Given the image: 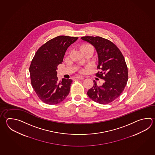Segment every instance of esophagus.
I'll list each match as a JSON object with an SVG mask.
<instances>
[{
  "label": "esophagus",
  "mask_w": 155,
  "mask_h": 155,
  "mask_svg": "<svg viewBox=\"0 0 155 155\" xmlns=\"http://www.w3.org/2000/svg\"><path fill=\"white\" fill-rule=\"evenodd\" d=\"M75 78L77 79H84V77H83L82 76H78V77H76Z\"/></svg>",
  "instance_id": "1"
}]
</instances>
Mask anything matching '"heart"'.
<instances>
[{
  "label": "heart",
  "mask_w": 155,
  "mask_h": 155,
  "mask_svg": "<svg viewBox=\"0 0 155 155\" xmlns=\"http://www.w3.org/2000/svg\"><path fill=\"white\" fill-rule=\"evenodd\" d=\"M93 48L92 46L91 45L89 44H83L81 46V51L84 50V49H86V48ZM85 72V70H83L82 71V72L83 73Z\"/></svg>",
  "instance_id": "heart-1"
}]
</instances>
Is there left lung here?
Here are the masks:
<instances>
[{
  "label": "left lung",
  "mask_w": 155,
  "mask_h": 155,
  "mask_svg": "<svg viewBox=\"0 0 155 155\" xmlns=\"http://www.w3.org/2000/svg\"><path fill=\"white\" fill-rule=\"evenodd\" d=\"M81 39L92 44L97 52V69L101 70L96 76L104 82L94 85L89 89L87 95L93 101L107 104L114 101L123 92L128 80V71L123 55L115 45L99 36H84Z\"/></svg>",
  "instance_id": "1"
}]
</instances>
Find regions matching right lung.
Returning a JSON list of instances; mask_svg holds the SVG:
<instances>
[{
    "label": "right lung",
    "mask_w": 155,
    "mask_h": 155,
    "mask_svg": "<svg viewBox=\"0 0 155 155\" xmlns=\"http://www.w3.org/2000/svg\"><path fill=\"white\" fill-rule=\"evenodd\" d=\"M78 38L58 36L48 41L36 51L29 68L32 87L41 101L58 104L66 98L72 83L63 78L58 82L57 66L63 62L67 49Z\"/></svg>",
    "instance_id": "add662e5"
}]
</instances>
